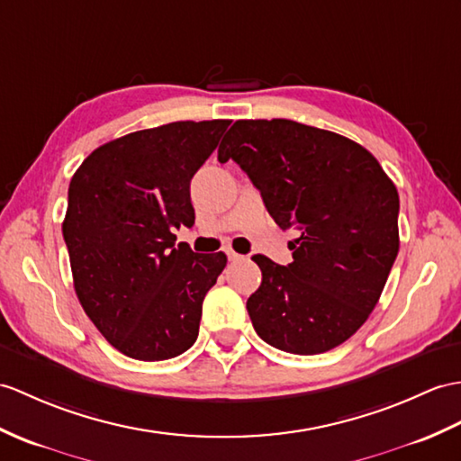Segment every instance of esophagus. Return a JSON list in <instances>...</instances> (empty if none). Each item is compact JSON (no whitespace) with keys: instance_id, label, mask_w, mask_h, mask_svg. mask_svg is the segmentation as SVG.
<instances>
[{"instance_id":"34e87169","label":"esophagus","mask_w":461,"mask_h":461,"mask_svg":"<svg viewBox=\"0 0 461 461\" xmlns=\"http://www.w3.org/2000/svg\"><path fill=\"white\" fill-rule=\"evenodd\" d=\"M226 253H228V259H230V261H238V259H241V255H240V253H235L231 248H226Z\"/></svg>"}]
</instances>
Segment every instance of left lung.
<instances>
[{"mask_svg":"<svg viewBox=\"0 0 461 461\" xmlns=\"http://www.w3.org/2000/svg\"><path fill=\"white\" fill-rule=\"evenodd\" d=\"M261 192L276 226L296 228L293 263L263 273L248 312L267 344L316 356L366 324L399 253V192L367 149L291 120H240L218 149Z\"/></svg>","mask_w":461,"mask_h":461,"instance_id":"1","label":"left lung"}]
</instances>
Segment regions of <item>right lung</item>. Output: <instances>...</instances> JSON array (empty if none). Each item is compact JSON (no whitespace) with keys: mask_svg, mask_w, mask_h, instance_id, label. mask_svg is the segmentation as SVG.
Returning a JSON list of instances; mask_svg holds the SVG:
<instances>
[{"mask_svg":"<svg viewBox=\"0 0 461 461\" xmlns=\"http://www.w3.org/2000/svg\"><path fill=\"white\" fill-rule=\"evenodd\" d=\"M230 120L175 122L95 149L74 173L62 221L74 291L123 356L163 361L198 338L202 303L228 263L176 245L194 226L190 180Z\"/></svg>","mask_w":461,"mask_h":461,"instance_id":"right-lung-1","label":"right lung"}]
</instances>
